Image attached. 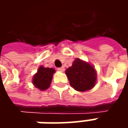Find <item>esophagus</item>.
<instances>
[{
    "label": "esophagus",
    "mask_w": 128,
    "mask_h": 128,
    "mask_svg": "<svg viewBox=\"0 0 128 128\" xmlns=\"http://www.w3.org/2000/svg\"><path fill=\"white\" fill-rule=\"evenodd\" d=\"M64 70H65L64 67H61V68H58V71L63 72L64 71Z\"/></svg>",
    "instance_id": "34e87169"
}]
</instances>
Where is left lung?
Segmentation results:
<instances>
[{
	"mask_svg": "<svg viewBox=\"0 0 128 128\" xmlns=\"http://www.w3.org/2000/svg\"><path fill=\"white\" fill-rule=\"evenodd\" d=\"M66 74L70 86L78 91L89 90L96 85L97 74L95 68L79 58L76 59L72 66L67 69Z\"/></svg>",
	"mask_w": 128,
	"mask_h": 128,
	"instance_id": "obj_1",
	"label": "left lung"
}]
</instances>
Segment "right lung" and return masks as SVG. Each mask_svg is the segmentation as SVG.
<instances>
[{"label": "right lung", "instance_id": "1", "mask_svg": "<svg viewBox=\"0 0 128 128\" xmlns=\"http://www.w3.org/2000/svg\"><path fill=\"white\" fill-rule=\"evenodd\" d=\"M55 69L40 66L32 78V83L40 90H47L50 85Z\"/></svg>", "mask_w": 128, "mask_h": 128}]
</instances>
